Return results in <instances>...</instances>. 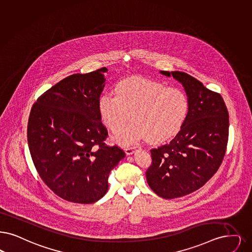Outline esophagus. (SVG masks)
<instances>
[{
	"mask_svg": "<svg viewBox=\"0 0 252 252\" xmlns=\"http://www.w3.org/2000/svg\"><path fill=\"white\" fill-rule=\"evenodd\" d=\"M137 149H140V147H138V146H134V147H126V149H125V151H126V155H132L133 153H135V151L137 150Z\"/></svg>",
	"mask_w": 252,
	"mask_h": 252,
	"instance_id": "obj_1",
	"label": "esophagus"
}]
</instances>
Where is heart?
<instances>
[{"instance_id":"b5f03b06","label":"heart","mask_w":252,"mask_h":252,"mask_svg":"<svg viewBox=\"0 0 252 252\" xmlns=\"http://www.w3.org/2000/svg\"><path fill=\"white\" fill-rule=\"evenodd\" d=\"M115 95L106 93L98 99L101 120L112 132L121 131L131 117V124L115 137L124 145L145 140L160 143L174 137L189 112V99L179 88L165 87L157 81L131 77L115 85Z\"/></svg>"}]
</instances>
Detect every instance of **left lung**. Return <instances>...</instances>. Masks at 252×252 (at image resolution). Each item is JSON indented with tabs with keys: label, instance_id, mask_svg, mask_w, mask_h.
Segmentation results:
<instances>
[{
	"label": "left lung",
	"instance_id": "8db88e82",
	"mask_svg": "<svg viewBox=\"0 0 252 252\" xmlns=\"http://www.w3.org/2000/svg\"><path fill=\"white\" fill-rule=\"evenodd\" d=\"M182 83L189 99L185 124L169 143L152 149L146 179L152 190L174 199L201 188L219 170L229 137V113L221 95L180 71H160Z\"/></svg>",
	"mask_w": 252,
	"mask_h": 252
}]
</instances>
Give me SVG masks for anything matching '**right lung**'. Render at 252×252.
Masks as SVG:
<instances>
[{
	"instance_id": "right-lung-1",
	"label": "right lung",
	"mask_w": 252,
	"mask_h": 252,
	"mask_svg": "<svg viewBox=\"0 0 252 252\" xmlns=\"http://www.w3.org/2000/svg\"><path fill=\"white\" fill-rule=\"evenodd\" d=\"M106 67L73 74L46 91L31 110L27 138L41 179L65 201L93 203L109 189L111 170L126 157L104 141L98 99Z\"/></svg>"
}]
</instances>
